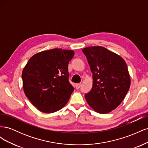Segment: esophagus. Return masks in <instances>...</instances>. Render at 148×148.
<instances>
[{
    "mask_svg": "<svg viewBox=\"0 0 148 148\" xmlns=\"http://www.w3.org/2000/svg\"><path fill=\"white\" fill-rule=\"evenodd\" d=\"M75 86H76V88H77V89H78L79 88H80V87L82 86V83H77V84H76Z\"/></svg>",
    "mask_w": 148,
    "mask_h": 148,
    "instance_id": "34e87169",
    "label": "esophagus"
}]
</instances>
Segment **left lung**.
<instances>
[{"instance_id":"1","label":"left lung","mask_w":148,"mask_h":148,"mask_svg":"<svg viewBox=\"0 0 148 148\" xmlns=\"http://www.w3.org/2000/svg\"><path fill=\"white\" fill-rule=\"evenodd\" d=\"M92 73V87L84 97L89 106L100 114L109 113L120 104L130 86L126 62L101 46L82 50Z\"/></svg>"}]
</instances>
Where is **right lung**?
Here are the masks:
<instances>
[{"label": "right lung", "mask_w": 148, "mask_h": 148, "mask_svg": "<svg viewBox=\"0 0 148 148\" xmlns=\"http://www.w3.org/2000/svg\"><path fill=\"white\" fill-rule=\"evenodd\" d=\"M74 52L61 49L31 57L22 71L25 95L40 111L53 113L69 101L74 88L69 82L68 65Z\"/></svg>", "instance_id": "1"}]
</instances>
